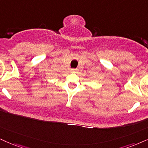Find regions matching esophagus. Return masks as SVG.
I'll return each instance as SVG.
<instances>
[{
    "instance_id": "esophagus-1",
    "label": "esophagus",
    "mask_w": 148,
    "mask_h": 148,
    "mask_svg": "<svg viewBox=\"0 0 148 148\" xmlns=\"http://www.w3.org/2000/svg\"><path fill=\"white\" fill-rule=\"evenodd\" d=\"M70 72L72 73H77L78 72V69H71Z\"/></svg>"
}]
</instances>
